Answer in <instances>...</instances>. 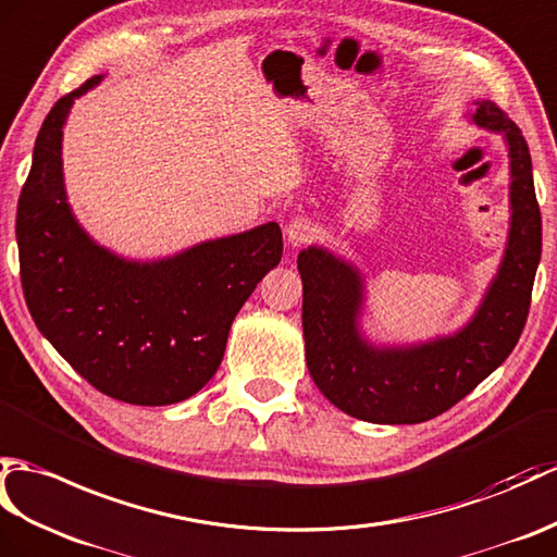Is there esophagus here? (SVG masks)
Masks as SVG:
<instances>
[{"instance_id": "esophagus-1", "label": "esophagus", "mask_w": 557, "mask_h": 557, "mask_svg": "<svg viewBox=\"0 0 557 557\" xmlns=\"http://www.w3.org/2000/svg\"><path fill=\"white\" fill-rule=\"evenodd\" d=\"M313 235H315V227H313V223H310V220L304 218V215L294 218L292 223L287 225V230H284V237H287V244H289L292 249L304 247V244H308L310 239H313Z\"/></svg>"}]
</instances>
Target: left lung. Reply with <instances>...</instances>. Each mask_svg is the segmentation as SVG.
<instances>
[{"mask_svg":"<svg viewBox=\"0 0 557 557\" xmlns=\"http://www.w3.org/2000/svg\"><path fill=\"white\" fill-rule=\"evenodd\" d=\"M468 115L476 127L506 139L510 227L496 275L460 330L418 344H374L360 327L366 304L360 268L318 244L296 258L308 372L322 396L351 418L418 424L442 416L510 356L524 330L541 261L532 157L520 127L494 101H474Z\"/></svg>","mask_w":557,"mask_h":557,"instance_id":"obj_1","label":"left lung"}]
</instances>
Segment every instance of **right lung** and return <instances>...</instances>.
<instances>
[{
	"mask_svg": "<svg viewBox=\"0 0 557 557\" xmlns=\"http://www.w3.org/2000/svg\"><path fill=\"white\" fill-rule=\"evenodd\" d=\"M101 77L61 97L35 139L16 213L21 284L37 330L95 389L171 406L215 374L232 320L280 263L282 230L265 223L157 261L97 244L69 203L61 141L73 101Z\"/></svg>",
	"mask_w": 557,
	"mask_h": 557,
	"instance_id": "add662e5",
	"label": "right lung"
}]
</instances>
